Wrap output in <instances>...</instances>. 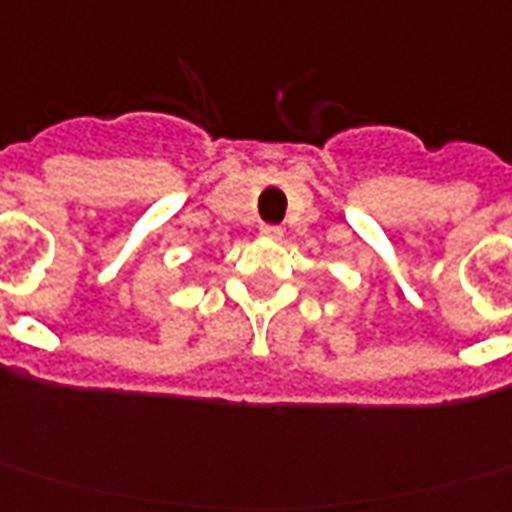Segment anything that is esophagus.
<instances>
[{"mask_svg": "<svg viewBox=\"0 0 512 512\" xmlns=\"http://www.w3.org/2000/svg\"><path fill=\"white\" fill-rule=\"evenodd\" d=\"M261 237H267V240H281L283 226H275V223H264V226H261Z\"/></svg>", "mask_w": 512, "mask_h": 512, "instance_id": "esophagus-1", "label": "esophagus"}]
</instances>
